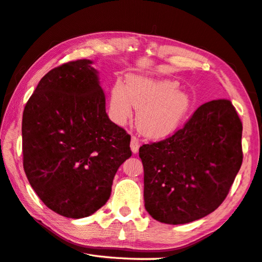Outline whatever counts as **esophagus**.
<instances>
[{
    "instance_id": "34e87169",
    "label": "esophagus",
    "mask_w": 262,
    "mask_h": 262,
    "mask_svg": "<svg viewBox=\"0 0 262 262\" xmlns=\"http://www.w3.org/2000/svg\"><path fill=\"white\" fill-rule=\"evenodd\" d=\"M140 141L136 136H132V141H130V149L133 151V154H137L140 149Z\"/></svg>"
}]
</instances>
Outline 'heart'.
Returning a JSON list of instances; mask_svg holds the SVG:
<instances>
[{"mask_svg": "<svg viewBox=\"0 0 262 262\" xmlns=\"http://www.w3.org/2000/svg\"><path fill=\"white\" fill-rule=\"evenodd\" d=\"M177 80L167 78L130 75L127 88L117 81L111 88L110 115L119 125H123L137 112V125L144 135L163 139L178 129L191 108V98L179 90Z\"/></svg>", "mask_w": 262, "mask_h": 262, "instance_id": "heart-1", "label": "heart"}]
</instances>
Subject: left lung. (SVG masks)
Wrapping results in <instances>:
<instances>
[{"label":"left lung","instance_id":"obj_1","mask_svg":"<svg viewBox=\"0 0 262 262\" xmlns=\"http://www.w3.org/2000/svg\"><path fill=\"white\" fill-rule=\"evenodd\" d=\"M242 132L231 102L215 99L168 139L142 145L147 213L159 222L183 225L215 211L243 161Z\"/></svg>","mask_w":262,"mask_h":262}]
</instances>
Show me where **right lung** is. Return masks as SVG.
I'll return each mask as SVG.
<instances>
[{"mask_svg": "<svg viewBox=\"0 0 262 262\" xmlns=\"http://www.w3.org/2000/svg\"><path fill=\"white\" fill-rule=\"evenodd\" d=\"M93 60L49 71L23 113L24 170L51 211L92 215L107 202L118 168L132 156L130 136L108 119Z\"/></svg>", "mask_w": 262, "mask_h": 262, "instance_id": "right-lung-1", "label": "right lung"}]
</instances>
